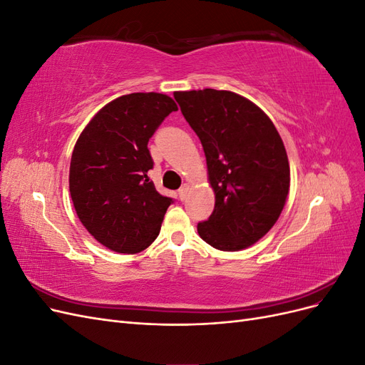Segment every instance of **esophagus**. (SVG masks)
<instances>
[{"label":"esophagus","instance_id":"34e87169","mask_svg":"<svg viewBox=\"0 0 365 365\" xmlns=\"http://www.w3.org/2000/svg\"><path fill=\"white\" fill-rule=\"evenodd\" d=\"M189 189H190V185L189 184H184L181 189L178 190V195H180V200L181 201H184L185 200V196H187V192H189Z\"/></svg>","mask_w":365,"mask_h":365}]
</instances>
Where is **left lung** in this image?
Segmentation results:
<instances>
[{
  "label": "left lung",
  "instance_id": "1",
  "mask_svg": "<svg viewBox=\"0 0 365 365\" xmlns=\"http://www.w3.org/2000/svg\"><path fill=\"white\" fill-rule=\"evenodd\" d=\"M184 118L204 148L215 210L197 233L220 251L256 244L277 222L289 193L282 137L262 109L231 91H176Z\"/></svg>",
  "mask_w": 365,
  "mask_h": 365
}]
</instances>
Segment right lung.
Segmentation results:
<instances>
[{
	"label": "right lung",
	"instance_id": "obj_1",
	"mask_svg": "<svg viewBox=\"0 0 365 365\" xmlns=\"http://www.w3.org/2000/svg\"><path fill=\"white\" fill-rule=\"evenodd\" d=\"M178 111L160 93H132L105 105L77 138L70 164V193L83 227L109 250L135 254L160 235L172 197L149 181V138Z\"/></svg>",
	"mask_w": 365,
	"mask_h": 365
}]
</instances>
